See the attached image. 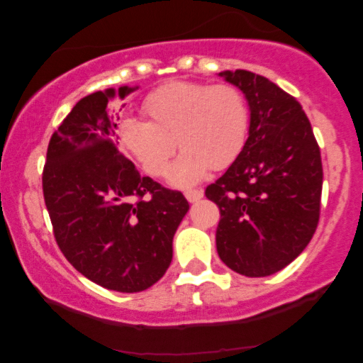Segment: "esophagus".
Segmentation results:
<instances>
[{
    "label": "esophagus",
    "instance_id": "esophagus-1",
    "mask_svg": "<svg viewBox=\"0 0 363 363\" xmlns=\"http://www.w3.org/2000/svg\"><path fill=\"white\" fill-rule=\"evenodd\" d=\"M184 196H186V199H187V201H189V203H196V201H199V199L203 198V191H199V189H191V191H186Z\"/></svg>",
    "mask_w": 363,
    "mask_h": 363
}]
</instances>
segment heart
I'll return each instance as SVG.
<instances>
[{"label":"heart","instance_id":"1","mask_svg":"<svg viewBox=\"0 0 363 363\" xmlns=\"http://www.w3.org/2000/svg\"><path fill=\"white\" fill-rule=\"evenodd\" d=\"M150 121L123 119L119 140L150 176H160L176 143L182 153L165 172L169 184L191 187L210 169L228 167L242 152L249 107L234 85L170 82L145 99Z\"/></svg>","mask_w":363,"mask_h":363}]
</instances>
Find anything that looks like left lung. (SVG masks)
<instances>
[{"instance_id":"8db88e82","label":"left lung","mask_w":363,"mask_h":363,"mask_svg":"<svg viewBox=\"0 0 363 363\" xmlns=\"http://www.w3.org/2000/svg\"><path fill=\"white\" fill-rule=\"evenodd\" d=\"M244 94L249 136L206 198L220 208L216 251L235 273L259 278L289 266L319 222L323 164L301 104L261 74L218 73Z\"/></svg>"}]
</instances>
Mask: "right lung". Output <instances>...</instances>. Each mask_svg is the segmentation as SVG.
<instances>
[{
	"mask_svg": "<svg viewBox=\"0 0 363 363\" xmlns=\"http://www.w3.org/2000/svg\"><path fill=\"white\" fill-rule=\"evenodd\" d=\"M135 90L124 85L78 101L49 141L43 174L66 259L89 280L123 294L147 290L164 277L174 234L189 210L182 193L141 177L116 147L119 118L107 104Z\"/></svg>",
	"mask_w": 363,
	"mask_h": 363,
	"instance_id": "obj_1",
	"label": "right lung"
}]
</instances>
